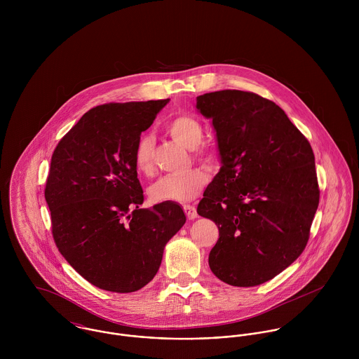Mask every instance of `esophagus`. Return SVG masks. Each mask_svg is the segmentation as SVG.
I'll use <instances>...</instances> for the list:
<instances>
[{"label":"esophagus","instance_id":"esophagus-1","mask_svg":"<svg viewBox=\"0 0 359 359\" xmlns=\"http://www.w3.org/2000/svg\"><path fill=\"white\" fill-rule=\"evenodd\" d=\"M184 211H185L188 219H195L198 217V211H196V208L194 205H184Z\"/></svg>","mask_w":359,"mask_h":359}]
</instances>
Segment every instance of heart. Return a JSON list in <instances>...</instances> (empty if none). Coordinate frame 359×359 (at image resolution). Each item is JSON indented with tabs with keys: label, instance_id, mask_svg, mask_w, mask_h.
<instances>
[{
	"label": "heart",
	"instance_id": "heart-1",
	"mask_svg": "<svg viewBox=\"0 0 359 359\" xmlns=\"http://www.w3.org/2000/svg\"><path fill=\"white\" fill-rule=\"evenodd\" d=\"M165 128L175 141L194 149L196 156L208 157L205 149H194L203 140V128L198 118L189 114H182L170 120ZM154 138L149 134L142 135L134 149V164L140 172L151 174L154 171ZM207 181L208 175L202 168H192L184 174H168L151 185L149 196L157 203L188 202L205 188Z\"/></svg>",
	"mask_w": 359,
	"mask_h": 359
}]
</instances>
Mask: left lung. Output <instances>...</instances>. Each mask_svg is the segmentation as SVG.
Returning a JSON list of instances; mask_svg holds the SVG:
<instances>
[{
    "label": "left lung",
    "instance_id": "1",
    "mask_svg": "<svg viewBox=\"0 0 359 359\" xmlns=\"http://www.w3.org/2000/svg\"><path fill=\"white\" fill-rule=\"evenodd\" d=\"M196 107L212 120L221 157L198 205L219 231L210 269L232 286L261 285L307 246L319 203L315 156L286 113L255 93H208Z\"/></svg>",
    "mask_w": 359,
    "mask_h": 359
}]
</instances>
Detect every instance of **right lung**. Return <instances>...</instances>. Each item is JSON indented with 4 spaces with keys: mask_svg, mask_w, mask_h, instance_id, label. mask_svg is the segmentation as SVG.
I'll use <instances>...</instances> for the list:
<instances>
[{
    "mask_svg": "<svg viewBox=\"0 0 359 359\" xmlns=\"http://www.w3.org/2000/svg\"><path fill=\"white\" fill-rule=\"evenodd\" d=\"M168 101L93 107L52 154L46 201L53 241L65 259L102 290L131 293L148 285L165 243L187 221L172 202L140 208L144 191L134 149Z\"/></svg>",
    "mask_w": 359,
    "mask_h": 359,
    "instance_id": "add662e5",
    "label": "right lung"
}]
</instances>
